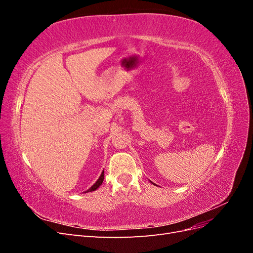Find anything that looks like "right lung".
Masks as SVG:
<instances>
[{
    "instance_id": "obj_1",
    "label": "right lung",
    "mask_w": 253,
    "mask_h": 253,
    "mask_svg": "<svg viewBox=\"0 0 253 253\" xmlns=\"http://www.w3.org/2000/svg\"><path fill=\"white\" fill-rule=\"evenodd\" d=\"M103 179H104V171H102V173H101V175H100V177H99V178H98V180L94 183V185L91 186L87 191H85V192H91V191H95V190H97L99 187H100V186L102 185Z\"/></svg>"
}]
</instances>
